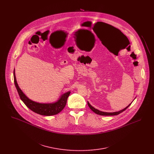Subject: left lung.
<instances>
[{
    "mask_svg": "<svg viewBox=\"0 0 154 154\" xmlns=\"http://www.w3.org/2000/svg\"><path fill=\"white\" fill-rule=\"evenodd\" d=\"M106 25H107V23H106ZM110 26V25H109ZM111 28H115L114 26H110ZM132 104V103L130 104H129L126 108H125L124 109H123V110H121V111H117V112H103V111H99V110H97V109H95L94 107H92L90 104H89V103L88 102V106L89 107V108L92 110V111H93L94 112H95L96 114H98V115H100V116H116V115H118L119 114H120V113H121V112H122L126 110L131 104Z\"/></svg>",
    "mask_w": 154,
    "mask_h": 154,
    "instance_id": "1",
    "label": "left lung"
}]
</instances>
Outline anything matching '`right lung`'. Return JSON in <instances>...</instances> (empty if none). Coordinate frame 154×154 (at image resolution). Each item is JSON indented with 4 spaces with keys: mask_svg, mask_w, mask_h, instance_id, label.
<instances>
[{
    "mask_svg": "<svg viewBox=\"0 0 154 154\" xmlns=\"http://www.w3.org/2000/svg\"><path fill=\"white\" fill-rule=\"evenodd\" d=\"M14 81L15 85L18 91V95L20 96L22 102L24 103V104L32 111H33L37 114L42 116H50L58 114L59 112H60L65 107L67 98L70 94V92L69 91L63 94L59 99L58 101L55 103H39L30 100L29 99H28L22 92L20 88H19L15 75V70H14Z\"/></svg>",
    "mask_w": 154,
    "mask_h": 154,
    "instance_id": "add662e5",
    "label": "right lung"
}]
</instances>
